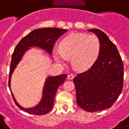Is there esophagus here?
<instances>
[{"mask_svg":"<svg viewBox=\"0 0 129 129\" xmlns=\"http://www.w3.org/2000/svg\"><path fill=\"white\" fill-rule=\"evenodd\" d=\"M74 77V74H69L68 75V79H73Z\"/></svg>","mask_w":129,"mask_h":129,"instance_id":"esophagus-1","label":"esophagus"}]
</instances>
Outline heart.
I'll list each match as a JSON object with an SVG mask.
<instances>
[{"mask_svg": "<svg viewBox=\"0 0 129 129\" xmlns=\"http://www.w3.org/2000/svg\"><path fill=\"white\" fill-rule=\"evenodd\" d=\"M101 50V43L95 35L72 33L63 38L59 48H54L52 54L57 62L65 63L71 57L72 66L77 70H85L93 65Z\"/></svg>", "mask_w": 129, "mask_h": 129, "instance_id": "b5f03b06", "label": "heart"}]
</instances>
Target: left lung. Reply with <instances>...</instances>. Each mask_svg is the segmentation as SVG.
Returning <instances> with one entry per match:
<instances>
[{
    "mask_svg": "<svg viewBox=\"0 0 129 129\" xmlns=\"http://www.w3.org/2000/svg\"><path fill=\"white\" fill-rule=\"evenodd\" d=\"M99 39L101 50L98 58L87 71L74 79L76 101L81 108L96 112L109 108L121 93L124 67L117 47L106 34L90 29Z\"/></svg>",
    "mask_w": 129,
    "mask_h": 129,
    "instance_id": "8db88e82",
    "label": "left lung"
}]
</instances>
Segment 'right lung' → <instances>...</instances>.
Segmentation results:
<instances>
[{
  "label": "right lung",
  "instance_id": "right-lung-1",
  "mask_svg": "<svg viewBox=\"0 0 129 129\" xmlns=\"http://www.w3.org/2000/svg\"><path fill=\"white\" fill-rule=\"evenodd\" d=\"M67 31L68 30L57 28L36 29L23 38L14 49V52L12 54V60L10 63L8 87L16 105L24 111L30 114H34L36 115H45L50 112L53 107L54 98L57 89L59 85L63 83L67 75L63 74L57 76H49L46 77L43 87L42 97L40 102L32 107L25 108L18 104L10 88L11 77L13 72H14L18 64L22 60L25 53L30 50L32 47L40 48L41 50L45 51L49 55H52V48L55 42Z\"/></svg>",
  "mask_w": 129,
  "mask_h": 129
}]
</instances>
